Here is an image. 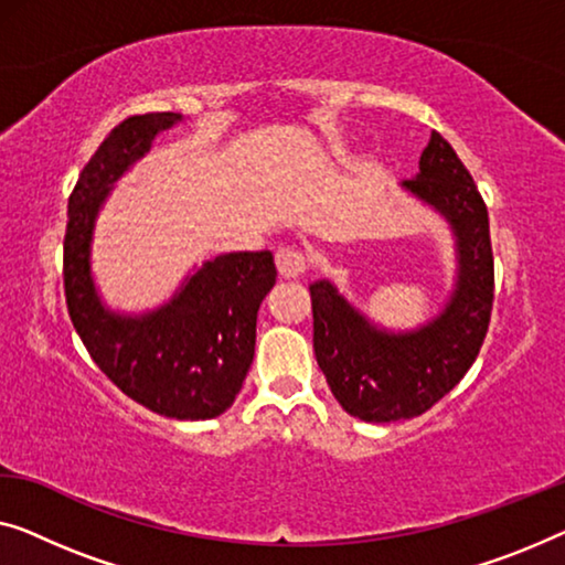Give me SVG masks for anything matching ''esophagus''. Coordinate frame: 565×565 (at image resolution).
<instances>
[{
  "label": "esophagus",
  "instance_id": "obj_1",
  "mask_svg": "<svg viewBox=\"0 0 565 565\" xmlns=\"http://www.w3.org/2000/svg\"><path fill=\"white\" fill-rule=\"evenodd\" d=\"M276 268L281 279H299L307 271V256L297 248H279L276 250Z\"/></svg>",
  "mask_w": 565,
  "mask_h": 565
}]
</instances>
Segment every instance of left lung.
Segmentation results:
<instances>
[{
  "instance_id": "8db88e82",
  "label": "left lung",
  "mask_w": 565,
  "mask_h": 565,
  "mask_svg": "<svg viewBox=\"0 0 565 565\" xmlns=\"http://www.w3.org/2000/svg\"><path fill=\"white\" fill-rule=\"evenodd\" d=\"M418 174L403 188L449 221L459 274L449 305L414 332L377 330L330 281L309 286L315 355L330 391L350 416L388 424L441 401L475 363L494 301L490 215L457 151L431 131Z\"/></svg>"
}]
</instances>
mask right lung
Here are the masks:
<instances>
[{"instance_id": "obj_1", "label": "right lung", "mask_w": 565, "mask_h": 565, "mask_svg": "<svg viewBox=\"0 0 565 565\" xmlns=\"http://www.w3.org/2000/svg\"><path fill=\"white\" fill-rule=\"evenodd\" d=\"M180 114L129 116L100 141L67 200L63 241L65 305L104 375L159 416L205 420L233 406L256 348L260 301L276 284L268 250H241L202 264L172 301L126 317L100 305L90 276V238L114 182L147 154Z\"/></svg>"}]
</instances>
